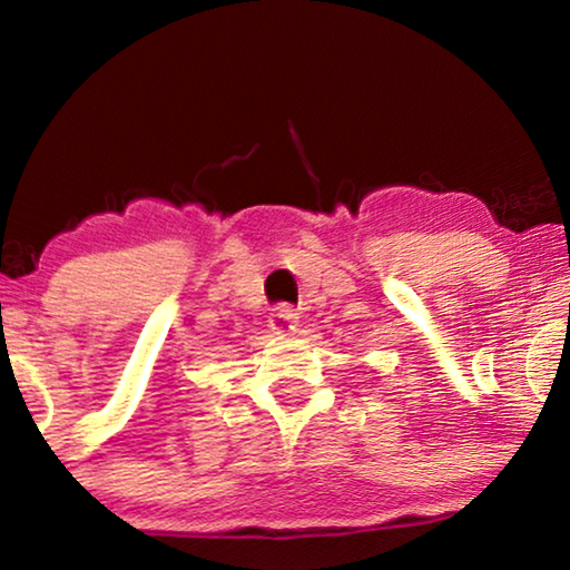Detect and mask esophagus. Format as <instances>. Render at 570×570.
I'll list each match as a JSON object with an SVG mask.
<instances>
[{
  "instance_id": "esophagus-1",
  "label": "esophagus",
  "mask_w": 570,
  "mask_h": 570,
  "mask_svg": "<svg viewBox=\"0 0 570 570\" xmlns=\"http://www.w3.org/2000/svg\"><path fill=\"white\" fill-rule=\"evenodd\" d=\"M296 326H298L296 308H292L288 304H282V306L274 308V312H272V330L276 334H292V332H296Z\"/></svg>"
}]
</instances>
